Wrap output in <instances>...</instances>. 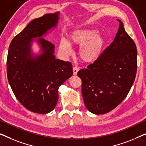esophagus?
I'll return each mask as SVG.
<instances>
[{
    "instance_id": "34e87169",
    "label": "esophagus",
    "mask_w": 146,
    "mask_h": 146,
    "mask_svg": "<svg viewBox=\"0 0 146 146\" xmlns=\"http://www.w3.org/2000/svg\"><path fill=\"white\" fill-rule=\"evenodd\" d=\"M78 70H79L78 67V66H74L73 67V74H74V75H76Z\"/></svg>"
}]
</instances>
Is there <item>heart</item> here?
<instances>
[{
	"instance_id": "obj_1",
	"label": "heart",
	"mask_w": 146,
	"mask_h": 146,
	"mask_svg": "<svg viewBox=\"0 0 146 146\" xmlns=\"http://www.w3.org/2000/svg\"><path fill=\"white\" fill-rule=\"evenodd\" d=\"M70 42L73 44L80 46L79 56L82 60L91 63L99 58L105 45L104 38L95 30L85 29L74 31L70 36ZM59 48L65 54H70L72 49L70 44L65 40L60 42Z\"/></svg>"
}]
</instances>
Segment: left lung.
<instances>
[{
  "mask_svg": "<svg viewBox=\"0 0 146 146\" xmlns=\"http://www.w3.org/2000/svg\"><path fill=\"white\" fill-rule=\"evenodd\" d=\"M113 41L100 56L78 72L86 108L104 114L116 108L128 94L137 72V49L119 20Z\"/></svg>",
  "mask_w": 146,
  "mask_h": 146,
  "instance_id": "1",
  "label": "left lung"
}]
</instances>
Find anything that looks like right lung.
Listing matches in <instances>:
<instances>
[{"mask_svg": "<svg viewBox=\"0 0 146 146\" xmlns=\"http://www.w3.org/2000/svg\"><path fill=\"white\" fill-rule=\"evenodd\" d=\"M58 13L34 19L12 40L7 60L9 82L19 102L29 111L47 113L58 100V88L72 76L70 62L56 59L54 45L39 38L43 53L31 57L32 39L40 37L56 25Z\"/></svg>", "mask_w": 146, "mask_h": 146, "instance_id": "1", "label": "right lung"}]
</instances>
